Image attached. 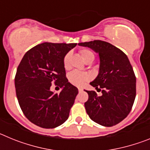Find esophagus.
<instances>
[{
    "label": "esophagus",
    "mask_w": 150,
    "mask_h": 150,
    "mask_svg": "<svg viewBox=\"0 0 150 150\" xmlns=\"http://www.w3.org/2000/svg\"><path fill=\"white\" fill-rule=\"evenodd\" d=\"M78 91H79V92H81V91H83V88H78Z\"/></svg>",
    "instance_id": "esophagus-1"
}]
</instances>
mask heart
Here are the masks:
<instances>
[{
	"label": "heart",
	"mask_w": 150,
	"mask_h": 150,
	"mask_svg": "<svg viewBox=\"0 0 150 150\" xmlns=\"http://www.w3.org/2000/svg\"><path fill=\"white\" fill-rule=\"evenodd\" d=\"M83 60L86 62V60L90 59H95V55L91 51L88 50H82L80 51ZM71 52H67L63 59V64L65 69H68L70 67V59H71ZM90 79V76L86 72H82L79 71H74L71 72L68 75V80L71 84L76 86H80L84 83L88 81Z\"/></svg>",
	"instance_id": "obj_1"
}]
</instances>
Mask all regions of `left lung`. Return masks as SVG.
I'll return each mask as SVG.
<instances>
[{
  "label": "left lung",
  "mask_w": 150,
  "mask_h": 150,
  "mask_svg": "<svg viewBox=\"0 0 150 150\" xmlns=\"http://www.w3.org/2000/svg\"><path fill=\"white\" fill-rule=\"evenodd\" d=\"M98 53V75L90 83L102 95L86 91L88 99L85 103L87 114L92 121L111 127L129 114L136 96V76L128 57L113 45L102 40L78 43Z\"/></svg>",
  "instance_id": "1"
}]
</instances>
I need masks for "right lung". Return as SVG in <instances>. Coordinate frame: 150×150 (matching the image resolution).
Segmentation results:
<instances>
[{
    "label": "right lung",
    "instance_id": "obj_1",
    "mask_svg": "<svg viewBox=\"0 0 150 150\" xmlns=\"http://www.w3.org/2000/svg\"><path fill=\"white\" fill-rule=\"evenodd\" d=\"M76 43H43L25 54L17 68L15 87L24 115L34 125L54 128L68 119L78 88L68 82L64 57ZM54 81L62 90L51 92Z\"/></svg>",
    "mask_w": 150,
    "mask_h": 150
}]
</instances>
